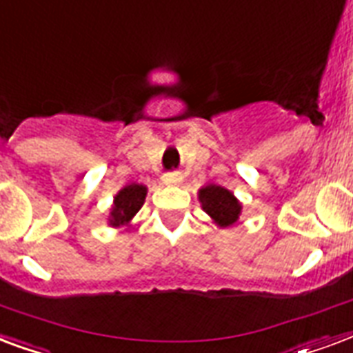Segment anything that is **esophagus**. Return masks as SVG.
Listing matches in <instances>:
<instances>
[{
	"instance_id": "34e87169",
	"label": "esophagus",
	"mask_w": 353,
	"mask_h": 353,
	"mask_svg": "<svg viewBox=\"0 0 353 353\" xmlns=\"http://www.w3.org/2000/svg\"><path fill=\"white\" fill-rule=\"evenodd\" d=\"M180 180H182V176H180L179 173H171V174H165V176H163V182H165L167 186H174V184H180Z\"/></svg>"
}]
</instances>
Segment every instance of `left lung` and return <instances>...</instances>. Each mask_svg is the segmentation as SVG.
I'll return each instance as SVG.
<instances>
[{
  "mask_svg": "<svg viewBox=\"0 0 353 353\" xmlns=\"http://www.w3.org/2000/svg\"><path fill=\"white\" fill-rule=\"evenodd\" d=\"M199 199L203 203V210L214 217V221L221 227H230L238 221L242 206L238 205V201L232 197L229 190L219 186H206L199 192Z\"/></svg>",
  "mask_w": 353,
  "mask_h": 353,
  "instance_id": "left-lung-1",
  "label": "left lung"
}]
</instances>
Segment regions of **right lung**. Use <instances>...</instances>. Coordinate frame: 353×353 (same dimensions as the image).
Returning <instances> with one entry per match:
<instances>
[{"label": "right lung", "mask_w": 353, "mask_h": 353, "mask_svg": "<svg viewBox=\"0 0 353 353\" xmlns=\"http://www.w3.org/2000/svg\"><path fill=\"white\" fill-rule=\"evenodd\" d=\"M145 195H147V188L139 184H132L121 190L115 197V206L111 212V225L117 227V225L128 223L145 203Z\"/></svg>", "instance_id": "right-lung-1"}]
</instances>
